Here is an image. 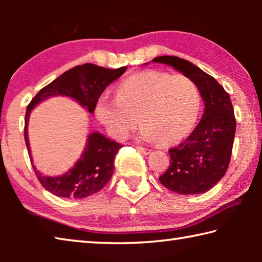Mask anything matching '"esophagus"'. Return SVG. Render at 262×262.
Wrapping results in <instances>:
<instances>
[{"mask_svg": "<svg viewBox=\"0 0 262 262\" xmlns=\"http://www.w3.org/2000/svg\"><path fill=\"white\" fill-rule=\"evenodd\" d=\"M136 149L139 150L140 152H143V154H149V152H150V150H149L148 148L142 147V145H136Z\"/></svg>", "mask_w": 262, "mask_h": 262, "instance_id": "obj_1", "label": "esophagus"}]
</instances>
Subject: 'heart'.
Instances as JSON below:
<instances>
[{
    "label": "heart",
    "mask_w": 262,
    "mask_h": 262,
    "mask_svg": "<svg viewBox=\"0 0 262 262\" xmlns=\"http://www.w3.org/2000/svg\"><path fill=\"white\" fill-rule=\"evenodd\" d=\"M200 107V91L192 78L150 70L123 79L115 99L99 97L95 112L114 139H126L140 119L144 140L171 144L192 130Z\"/></svg>",
    "instance_id": "b5f03b06"
}]
</instances>
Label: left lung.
Segmentation results:
<instances>
[{"label":"left lung","mask_w":262,"mask_h":262,"mask_svg":"<svg viewBox=\"0 0 262 262\" xmlns=\"http://www.w3.org/2000/svg\"><path fill=\"white\" fill-rule=\"evenodd\" d=\"M152 62L172 66L192 78L205 101V112L195 129L168 150L170 165L159 181L178 194L208 192L223 178L231 159L236 133L231 99L214 77L192 62L170 55L157 56Z\"/></svg>","instance_id":"obj_1"}]
</instances>
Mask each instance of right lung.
I'll use <instances>...</instances> for the list:
<instances>
[{
	"instance_id": "add662e5",
	"label": "right lung",
	"mask_w": 262,
	"mask_h": 262,
	"mask_svg": "<svg viewBox=\"0 0 262 262\" xmlns=\"http://www.w3.org/2000/svg\"><path fill=\"white\" fill-rule=\"evenodd\" d=\"M127 67L108 69L97 64L84 63L67 70L52 83L42 88L26 108L24 137L31 158L28 122L31 110L41 100L51 96L63 95L76 99L79 104L85 106L90 113H94L97 100L111 83L118 79L126 72ZM122 144L106 139L99 133L89 136L86 148L82 157L67 173L60 177H46L39 173L32 165L34 173L40 181L42 187L48 192L61 198L82 199L99 192L108 183L114 172V159Z\"/></svg>"
}]
</instances>
